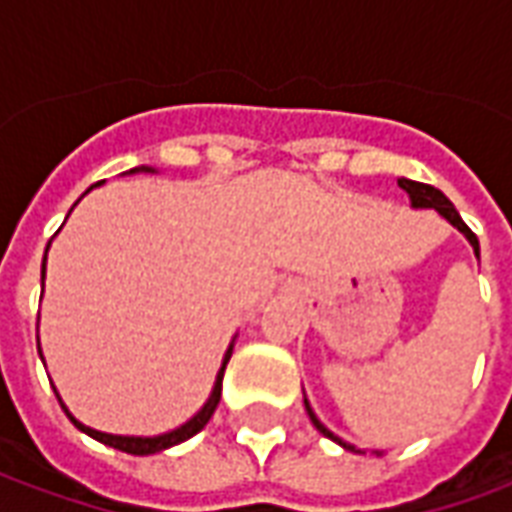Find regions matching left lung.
<instances>
[{
    "label": "left lung",
    "instance_id": "1",
    "mask_svg": "<svg viewBox=\"0 0 512 512\" xmlns=\"http://www.w3.org/2000/svg\"><path fill=\"white\" fill-rule=\"evenodd\" d=\"M398 188H404L406 193H409V199H412L414 210H436L439 215H442V218L450 220L455 229L461 231L466 240H469V245L475 248V256H480V242H477L475 231L469 229L464 220H461L458 210L453 207V201L447 199L442 190H436L434 185H425V182H414V179H404V177L398 179ZM305 409H308V417H311V423L316 425V431H319V434H324L327 439H333V442H338V445L346 447V450H352V453H363V450H357V447L349 445V442L338 439V436H335L333 431H330V428H327V425H324L322 420H319V417L313 414V409H311V404H308V401H305Z\"/></svg>",
    "mask_w": 512,
    "mask_h": 512
}]
</instances>
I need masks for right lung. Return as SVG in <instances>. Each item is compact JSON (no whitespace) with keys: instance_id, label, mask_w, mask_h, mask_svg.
Masks as SVG:
<instances>
[{"instance_id":"right-lung-1","label":"right lung","mask_w":512,"mask_h":512,"mask_svg":"<svg viewBox=\"0 0 512 512\" xmlns=\"http://www.w3.org/2000/svg\"><path fill=\"white\" fill-rule=\"evenodd\" d=\"M136 171H155V169H147V166H141V169H130V174H136ZM95 188V185H92ZM89 188V190H92ZM76 207V204H73ZM51 245V242H48ZM48 253V248H46ZM43 278H46V256H43ZM231 349H234V343L229 346V352H226V357H223V365H220L218 371V379H215V387H212L210 398H207V404L201 406L199 412L190 417L188 423L179 425V428H174V431H169V434H160V436H117V434H103V431H95V428H89V425L78 423L73 414L67 412V406L62 404V398H59V404H62V409H65V414L70 417V423L76 425L78 431H84L87 436H92V439H98V442H103V445L108 447H117V450H122V453H130V455H152V453H160V450H169V447L179 445V442H185V439H190V436H196L204 428V425L210 423V417L215 414V409H218L220 404V387H223V371H226V363H229L231 357Z\"/></svg>"}]
</instances>
